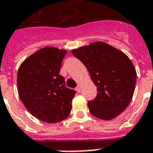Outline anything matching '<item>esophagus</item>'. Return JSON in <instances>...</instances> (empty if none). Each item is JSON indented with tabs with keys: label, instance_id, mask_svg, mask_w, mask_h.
I'll return each mask as SVG.
<instances>
[{
	"label": "esophagus",
	"instance_id": "obj_1",
	"mask_svg": "<svg viewBox=\"0 0 153 153\" xmlns=\"http://www.w3.org/2000/svg\"><path fill=\"white\" fill-rule=\"evenodd\" d=\"M76 91H78V92H80V91H81V88H80V85H78V86H77Z\"/></svg>",
	"mask_w": 153,
	"mask_h": 153
}]
</instances>
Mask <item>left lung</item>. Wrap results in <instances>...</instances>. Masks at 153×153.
I'll list each match as a JSON object with an SVG mask.
<instances>
[{"instance_id":"1","label":"left lung","mask_w":153,"mask_h":153,"mask_svg":"<svg viewBox=\"0 0 153 153\" xmlns=\"http://www.w3.org/2000/svg\"><path fill=\"white\" fill-rule=\"evenodd\" d=\"M71 53L88 70L98 94L89 101L93 116L112 120L128 107L133 98L137 72L129 58L118 49L102 41L73 49Z\"/></svg>"}]
</instances>
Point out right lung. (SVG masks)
Masks as SVG:
<instances>
[{"mask_svg":"<svg viewBox=\"0 0 153 153\" xmlns=\"http://www.w3.org/2000/svg\"><path fill=\"white\" fill-rule=\"evenodd\" d=\"M66 50L45 47L20 64L17 90L25 108L32 116L47 123H56L69 116L75 91L65 86L60 75Z\"/></svg>","mask_w":153,"mask_h":153,"instance_id":"obj_1","label":"right lung"}]
</instances>
